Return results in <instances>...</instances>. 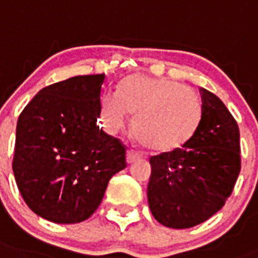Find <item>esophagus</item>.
Here are the masks:
<instances>
[{"instance_id":"1","label":"esophagus","mask_w":258,"mask_h":258,"mask_svg":"<svg viewBox=\"0 0 258 258\" xmlns=\"http://www.w3.org/2000/svg\"><path fill=\"white\" fill-rule=\"evenodd\" d=\"M140 158H142V155H140L139 152H135V151L133 150L127 151V163H128V164L136 162V160H139Z\"/></svg>"}]
</instances>
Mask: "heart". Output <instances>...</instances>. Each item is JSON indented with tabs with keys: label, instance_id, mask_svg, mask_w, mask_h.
I'll list each match as a JSON object with an SVG mask.
<instances>
[{
	"label": "heart",
	"instance_id": "1",
	"mask_svg": "<svg viewBox=\"0 0 258 258\" xmlns=\"http://www.w3.org/2000/svg\"><path fill=\"white\" fill-rule=\"evenodd\" d=\"M128 112L135 115L136 140L150 151L167 152L194 136L202 104L192 90L177 82L136 74L123 82L119 94L106 93L100 98L99 116L107 133L124 128Z\"/></svg>",
	"mask_w": 258,
	"mask_h": 258
}]
</instances>
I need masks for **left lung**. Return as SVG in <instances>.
I'll list each match as a JSON object with an SVG mask.
<instances>
[{
  "instance_id": "obj_1",
  "label": "left lung",
  "mask_w": 258,
  "mask_h": 258,
  "mask_svg": "<svg viewBox=\"0 0 258 258\" xmlns=\"http://www.w3.org/2000/svg\"><path fill=\"white\" fill-rule=\"evenodd\" d=\"M202 118L180 148L152 156L148 205L164 227L185 229L223 208L241 168L240 131L225 104L200 87Z\"/></svg>"
}]
</instances>
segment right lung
Here are the masks:
<instances>
[{
  "label": "right lung",
  "instance_id": "1",
  "mask_svg": "<svg viewBox=\"0 0 258 258\" xmlns=\"http://www.w3.org/2000/svg\"><path fill=\"white\" fill-rule=\"evenodd\" d=\"M104 74L42 89L21 112L13 172L27 207L56 224L85 221L127 167L125 148L96 125Z\"/></svg>",
  "mask_w": 258,
  "mask_h": 258
}]
</instances>
